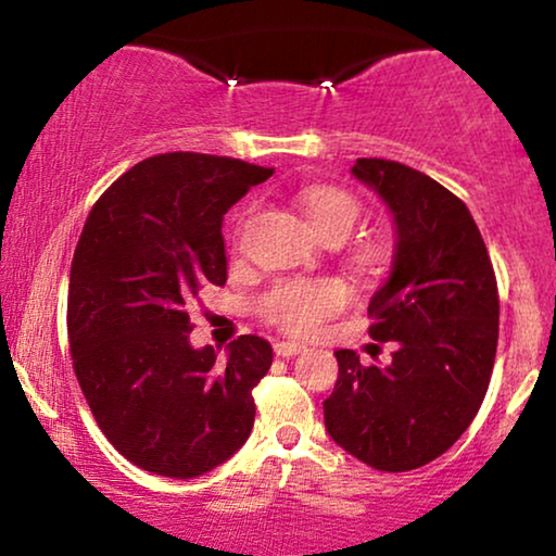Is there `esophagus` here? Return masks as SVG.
<instances>
[{
  "label": "esophagus",
  "mask_w": 556,
  "mask_h": 556,
  "mask_svg": "<svg viewBox=\"0 0 556 556\" xmlns=\"http://www.w3.org/2000/svg\"><path fill=\"white\" fill-rule=\"evenodd\" d=\"M276 354L283 356V359H288V356H295L301 352H306V344H301V341H278L276 346Z\"/></svg>",
  "instance_id": "1"
}]
</instances>
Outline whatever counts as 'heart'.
<instances>
[{
    "label": "heart",
    "mask_w": 556,
    "mask_h": 556,
    "mask_svg": "<svg viewBox=\"0 0 556 556\" xmlns=\"http://www.w3.org/2000/svg\"><path fill=\"white\" fill-rule=\"evenodd\" d=\"M303 215L308 225L321 235H349L359 217V202L344 189L337 187H311L301 200ZM384 250L379 245H367L362 250V261L375 265L382 261ZM349 301V288L337 278L314 280H283L273 286L261 299V314L280 329L291 333H311L326 318L337 316Z\"/></svg>",
    "instance_id": "heart-1"
}]
</instances>
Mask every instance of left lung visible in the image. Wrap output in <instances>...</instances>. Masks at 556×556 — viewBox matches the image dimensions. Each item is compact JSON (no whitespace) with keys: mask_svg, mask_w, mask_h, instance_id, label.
I'll list each match as a JSON object with an SVG mask.
<instances>
[{"mask_svg":"<svg viewBox=\"0 0 556 556\" xmlns=\"http://www.w3.org/2000/svg\"><path fill=\"white\" fill-rule=\"evenodd\" d=\"M352 177L390 212V276L369 301V337L394 341L387 367L339 349V379L324 402L333 443L387 473L443 455L481 407L498 344V288L466 204L428 174L387 159H356Z\"/></svg>","mask_w":556,"mask_h":556,"instance_id":"1","label":"left lung"}]
</instances>
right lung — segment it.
I'll return each instance as SVG.
<instances>
[{"label":"right lung","mask_w":556,"mask_h":556,"mask_svg":"<svg viewBox=\"0 0 556 556\" xmlns=\"http://www.w3.org/2000/svg\"><path fill=\"white\" fill-rule=\"evenodd\" d=\"M273 169L174 151L143 159L90 210L73 255L67 337L98 428L149 473L197 478L250 438L273 346L194 349L187 306L225 286V212Z\"/></svg>","instance_id":"right-lung-1"}]
</instances>
